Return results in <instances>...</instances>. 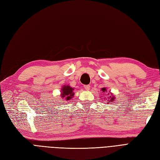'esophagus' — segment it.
Returning a JSON list of instances; mask_svg holds the SVG:
<instances>
[{
    "mask_svg": "<svg viewBox=\"0 0 160 160\" xmlns=\"http://www.w3.org/2000/svg\"><path fill=\"white\" fill-rule=\"evenodd\" d=\"M84 88H85L86 90H89V89H90V85H84Z\"/></svg>",
    "mask_w": 160,
    "mask_h": 160,
    "instance_id": "esophagus-1",
    "label": "esophagus"
}]
</instances>
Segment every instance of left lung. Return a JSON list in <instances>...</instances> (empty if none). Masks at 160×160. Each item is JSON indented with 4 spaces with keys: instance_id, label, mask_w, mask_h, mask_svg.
<instances>
[{
    "instance_id": "8db88e82",
    "label": "left lung",
    "mask_w": 160,
    "mask_h": 160,
    "mask_svg": "<svg viewBox=\"0 0 160 160\" xmlns=\"http://www.w3.org/2000/svg\"><path fill=\"white\" fill-rule=\"evenodd\" d=\"M102 91L103 92H106V88H102ZM108 95H109V93H108ZM111 95H112V94H111ZM106 100H108V101H109V102H112H112H113L114 100H115V97L114 96H109V97H108V99H106ZM109 102H107V103H109Z\"/></svg>"
}]
</instances>
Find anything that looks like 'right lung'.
<instances>
[{"instance_id": "right-lung-1", "label": "right lung", "mask_w": 160, "mask_h": 160, "mask_svg": "<svg viewBox=\"0 0 160 160\" xmlns=\"http://www.w3.org/2000/svg\"><path fill=\"white\" fill-rule=\"evenodd\" d=\"M73 90H74V89L69 85H63L62 88L61 89V97L62 98H64L67 101L71 100V99H72L73 96L75 95Z\"/></svg>"}]
</instances>
